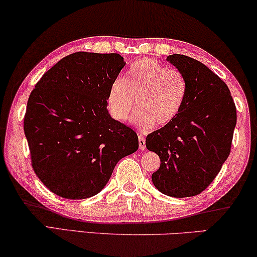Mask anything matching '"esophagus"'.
I'll list each match as a JSON object with an SVG mask.
<instances>
[{
	"mask_svg": "<svg viewBox=\"0 0 257 257\" xmlns=\"http://www.w3.org/2000/svg\"><path fill=\"white\" fill-rule=\"evenodd\" d=\"M139 147L141 150H146V139L143 135H139Z\"/></svg>",
	"mask_w": 257,
	"mask_h": 257,
	"instance_id": "obj_1",
	"label": "esophagus"
}]
</instances>
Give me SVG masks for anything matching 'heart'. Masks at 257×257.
<instances>
[{"label": "heart", "mask_w": 257, "mask_h": 257, "mask_svg": "<svg viewBox=\"0 0 257 257\" xmlns=\"http://www.w3.org/2000/svg\"><path fill=\"white\" fill-rule=\"evenodd\" d=\"M189 82L182 71L144 58L132 64L125 78L111 82L107 104L111 116L124 121L137 104L134 122L147 130L171 123L185 103Z\"/></svg>", "instance_id": "heart-1"}]
</instances>
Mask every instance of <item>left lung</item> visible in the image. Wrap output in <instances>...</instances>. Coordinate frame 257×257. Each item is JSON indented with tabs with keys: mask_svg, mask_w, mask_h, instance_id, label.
Here are the masks:
<instances>
[{
	"mask_svg": "<svg viewBox=\"0 0 257 257\" xmlns=\"http://www.w3.org/2000/svg\"><path fill=\"white\" fill-rule=\"evenodd\" d=\"M166 60L183 72L189 91L178 116L147 136V149L161 158L151 179L166 196L193 197L207 189L229 156L236 107L227 85L200 61L183 55Z\"/></svg>",
	"mask_w": 257,
	"mask_h": 257,
	"instance_id": "8db88e82",
	"label": "left lung"
}]
</instances>
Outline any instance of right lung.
I'll use <instances>...</instances> for the list:
<instances>
[{
	"mask_svg": "<svg viewBox=\"0 0 257 257\" xmlns=\"http://www.w3.org/2000/svg\"><path fill=\"white\" fill-rule=\"evenodd\" d=\"M124 65L118 53L75 52L32 89L24 115L31 165L57 196L93 197L117 162L139 149L137 134L107 110L108 91Z\"/></svg>",
	"mask_w": 257,
	"mask_h": 257,
	"instance_id": "right-lung-1",
	"label": "right lung"
}]
</instances>
